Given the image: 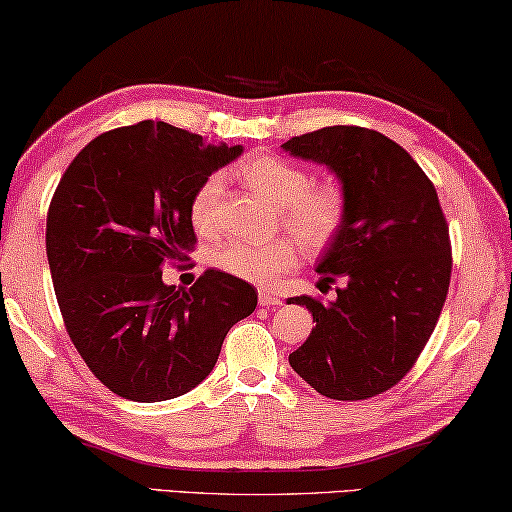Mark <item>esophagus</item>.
Wrapping results in <instances>:
<instances>
[{
    "label": "esophagus",
    "mask_w": 512,
    "mask_h": 512,
    "mask_svg": "<svg viewBox=\"0 0 512 512\" xmlns=\"http://www.w3.org/2000/svg\"><path fill=\"white\" fill-rule=\"evenodd\" d=\"M259 305H264V308H278V305L282 303L278 296H273L269 292H259Z\"/></svg>",
    "instance_id": "esophagus-1"
}]
</instances>
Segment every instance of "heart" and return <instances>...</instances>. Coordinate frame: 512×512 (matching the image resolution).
Wrapping results in <instances>:
<instances>
[{
	"mask_svg": "<svg viewBox=\"0 0 512 512\" xmlns=\"http://www.w3.org/2000/svg\"><path fill=\"white\" fill-rule=\"evenodd\" d=\"M241 177L250 188L278 204L280 225L296 234L305 248H326L345 227L349 200L338 181H312V174L303 165L276 154L250 156L241 165ZM220 197L223 177L211 174L190 200V218L202 234L218 230ZM299 257V246L289 236L266 243L227 239L213 250L218 269L255 285H269L280 273L292 271Z\"/></svg>",
	"mask_w": 512,
	"mask_h": 512,
	"instance_id": "heart-1",
	"label": "heart"
}]
</instances>
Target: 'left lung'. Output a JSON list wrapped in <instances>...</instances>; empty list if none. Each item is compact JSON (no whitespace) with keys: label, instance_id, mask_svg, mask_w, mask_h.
Segmentation results:
<instances>
[{"label":"left lung","instance_id":"8db88e82","mask_svg":"<svg viewBox=\"0 0 512 512\" xmlns=\"http://www.w3.org/2000/svg\"><path fill=\"white\" fill-rule=\"evenodd\" d=\"M282 149L329 165L349 200L317 264L319 289L347 285L333 303L287 301L317 322L289 365L331 400L375 398L414 368L446 303L453 253L437 190L398 142L370 128L326 126Z\"/></svg>","mask_w":512,"mask_h":512}]
</instances>
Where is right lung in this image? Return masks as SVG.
Wrapping results in <instances>:
<instances>
[{"mask_svg": "<svg viewBox=\"0 0 512 512\" xmlns=\"http://www.w3.org/2000/svg\"><path fill=\"white\" fill-rule=\"evenodd\" d=\"M165 121L98 135L52 195L45 250L64 326L112 393L160 402L188 393L218 361L227 331L257 292L207 269L190 289L163 282V264L195 248L190 200L241 154Z\"/></svg>", "mask_w": 512, "mask_h": 512, "instance_id": "add662e5", "label": "right lung"}]
</instances>
